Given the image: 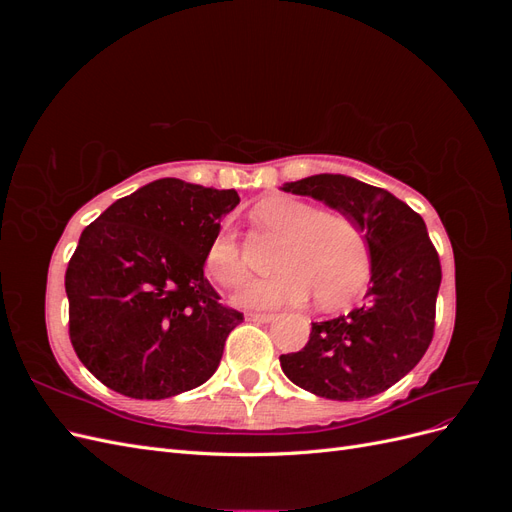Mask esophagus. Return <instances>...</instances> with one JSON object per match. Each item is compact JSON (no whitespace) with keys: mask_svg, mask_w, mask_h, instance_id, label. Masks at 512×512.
<instances>
[{"mask_svg":"<svg viewBox=\"0 0 512 512\" xmlns=\"http://www.w3.org/2000/svg\"><path fill=\"white\" fill-rule=\"evenodd\" d=\"M275 318V314H265V312H250L247 314V320H252V322H271Z\"/></svg>","mask_w":512,"mask_h":512,"instance_id":"34e87169","label":"esophagus"}]
</instances>
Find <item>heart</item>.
I'll return each mask as SVG.
<instances>
[{"instance_id":"heart-1","label":"heart","mask_w":512,"mask_h":512,"mask_svg":"<svg viewBox=\"0 0 512 512\" xmlns=\"http://www.w3.org/2000/svg\"><path fill=\"white\" fill-rule=\"evenodd\" d=\"M256 220L282 235L275 271L245 282L235 303L241 307H280L305 301L316 292L322 307L348 303L369 277V245L350 215L320 211L299 198H269L254 211ZM205 271L224 288L239 286L247 265L237 232L224 224L207 245Z\"/></svg>"}]
</instances>
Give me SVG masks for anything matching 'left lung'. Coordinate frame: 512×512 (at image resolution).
Returning a JSON list of instances; mask_svg holds the SVG:
<instances>
[{
	"label": "left lung",
	"mask_w": 512,
	"mask_h": 512,
	"mask_svg": "<svg viewBox=\"0 0 512 512\" xmlns=\"http://www.w3.org/2000/svg\"><path fill=\"white\" fill-rule=\"evenodd\" d=\"M282 190L350 215L371 258L365 303L348 316L312 322L305 348L280 356L284 374L337 401L391 389L423 359L436 327L442 267L423 218L391 192L346 175H314Z\"/></svg>",
	"instance_id": "8db88e82"
}]
</instances>
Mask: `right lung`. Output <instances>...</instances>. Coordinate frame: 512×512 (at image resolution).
Here are the masks:
<instances>
[{
	"label": "right lung",
	"mask_w": 512,
	"mask_h": 512,
	"mask_svg": "<svg viewBox=\"0 0 512 512\" xmlns=\"http://www.w3.org/2000/svg\"><path fill=\"white\" fill-rule=\"evenodd\" d=\"M235 190L158 179L119 198L68 262L70 342L108 389L166 399L207 382L243 320L205 277V252Z\"/></svg>",
	"instance_id": "1"
}]
</instances>
